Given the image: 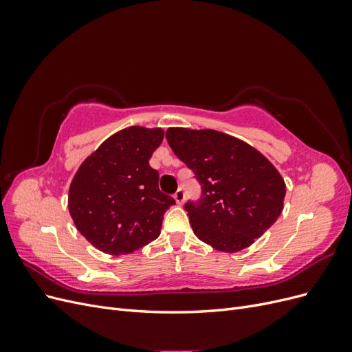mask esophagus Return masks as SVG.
<instances>
[{"label": "esophagus", "mask_w": 352, "mask_h": 352, "mask_svg": "<svg viewBox=\"0 0 352 352\" xmlns=\"http://www.w3.org/2000/svg\"><path fill=\"white\" fill-rule=\"evenodd\" d=\"M175 199H176V202L179 206H182L184 204V201H185V190H184V188H179L176 192H175Z\"/></svg>", "instance_id": "34e87169"}]
</instances>
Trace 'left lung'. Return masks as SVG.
<instances>
[{
    "mask_svg": "<svg viewBox=\"0 0 352 352\" xmlns=\"http://www.w3.org/2000/svg\"><path fill=\"white\" fill-rule=\"evenodd\" d=\"M166 140L201 185V198L185 204L201 241L217 251L236 252L278 220L285 182L255 148L212 129L170 127Z\"/></svg>",
    "mask_w": 352,
    "mask_h": 352,
    "instance_id": "8db88e82",
    "label": "left lung"
}]
</instances>
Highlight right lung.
Returning a JSON list of instances; mask_svg holds the SVG:
<instances>
[{
	"label": "right lung",
	"mask_w": 352,
	"mask_h": 352,
	"mask_svg": "<svg viewBox=\"0 0 352 352\" xmlns=\"http://www.w3.org/2000/svg\"><path fill=\"white\" fill-rule=\"evenodd\" d=\"M163 129L131 126L111 135L80 164L69 189L74 226L105 254H131L157 239L176 201L158 189L150 166Z\"/></svg>",
	"instance_id": "add662e5"
}]
</instances>
